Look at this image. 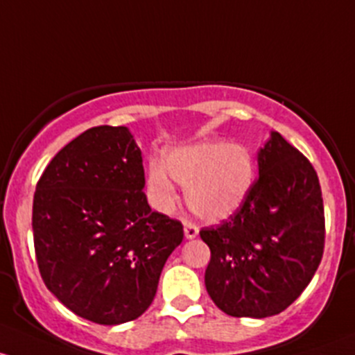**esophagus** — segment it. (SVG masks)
Segmentation results:
<instances>
[{
  "mask_svg": "<svg viewBox=\"0 0 355 355\" xmlns=\"http://www.w3.org/2000/svg\"><path fill=\"white\" fill-rule=\"evenodd\" d=\"M198 236V227L193 224H184V237L186 239H195Z\"/></svg>",
  "mask_w": 355,
  "mask_h": 355,
  "instance_id": "1",
  "label": "esophagus"
}]
</instances>
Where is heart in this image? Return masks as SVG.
<instances>
[{
	"instance_id": "b5f03b06",
	"label": "heart",
	"mask_w": 355,
	"mask_h": 355,
	"mask_svg": "<svg viewBox=\"0 0 355 355\" xmlns=\"http://www.w3.org/2000/svg\"><path fill=\"white\" fill-rule=\"evenodd\" d=\"M173 179L186 188V203L196 217L224 222L250 200L257 181V162L246 145L220 140L174 148L164 164L148 166V196L160 211H171L178 203Z\"/></svg>"
}]
</instances>
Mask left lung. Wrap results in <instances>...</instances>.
Returning <instances> with one entry per match:
<instances>
[{"label": "left lung", "mask_w": 355, "mask_h": 355, "mask_svg": "<svg viewBox=\"0 0 355 355\" xmlns=\"http://www.w3.org/2000/svg\"><path fill=\"white\" fill-rule=\"evenodd\" d=\"M258 174L241 211L200 231L211 251L205 287L218 309L236 318L282 313L323 257V198L309 160L272 131L258 152Z\"/></svg>", "instance_id": "8db88e82"}]
</instances>
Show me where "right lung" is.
<instances>
[{
  "label": "right lung",
  "mask_w": 355,
  "mask_h": 355,
  "mask_svg": "<svg viewBox=\"0 0 355 355\" xmlns=\"http://www.w3.org/2000/svg\"><path fill=\"white\" fill-rule=\"evenodd\" d=\"M141 150L126 126H96L61 148L37 182L32 207L44 284L80 318L137 320L155 297L181 222L152 211Z\"/></svg>",
  "instance_id": "1"
}]
</instances>
